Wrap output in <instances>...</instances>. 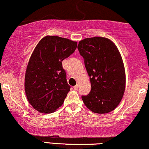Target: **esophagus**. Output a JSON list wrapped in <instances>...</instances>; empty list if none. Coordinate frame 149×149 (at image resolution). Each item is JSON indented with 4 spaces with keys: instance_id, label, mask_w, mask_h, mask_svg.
<instances>
[{
    "instance_id": "esophagus-1",
    "label": "esophagus",
    "mask_w": 149,
    "mask_h": 149,
    "mask_svg": "<svg viewBox=\"0 0 149 149\" xmlns=\"http://www.w3.org/2000/svg\"><path fill=\"white\" fill-rule=\"evenodd\" d=\"M73 88H74L75 90H78V84H76V86H73Z\"/></svg>"
}]
</instances>
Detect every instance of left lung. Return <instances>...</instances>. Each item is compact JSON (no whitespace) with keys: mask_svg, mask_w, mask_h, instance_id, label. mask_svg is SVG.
Instances as JSON below:
<instances>
[{"mask_svg":"<svg viewBox=\"0 0 149 149\" xmlns=\"http://www.w3.org/2000/svg\"><path fill=\"white\" fill-rule=\"evenodd\" d=\"M78 49L84 58L91 89L82 99L94 113H107L120 104L125 90V67L118 48L111 40L102 37L85 38Z\"/></svg>","mask_w":149,"mask_h":149,"instance_id":"8db88e82","label":"left lung"}]
</instances>
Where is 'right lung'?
<instances>
[{"mask_svg":"<svg viewBox=\"0 0 149 149\" xmlns=\"http://www.w3.org/2000/svg\"><path fill=\"white\" fill-rule=\"evenodd\" d=\"M77 47V42L59 36H45L31 54L24 78L28 101L43 113L62 106L71 86L62 62Z\"/></svg>","mask_w":149,"mask_h":149,"instance_id":"add662e5","label":"right lung"}]
</instances>
